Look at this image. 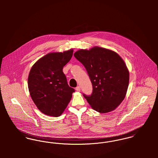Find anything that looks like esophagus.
Here are the masks:
<instances>
[{
    "mask_svg": "<svg viewBox=\"0 0 158 158\" xmlns=\"http://www.w3.org/2000/svg\"><path fill=\"white\" fill-rule=\"evenodd\" d=\"M75 90H77V91H78V92H80V91L81 90L80 87V86H77V87H76V88H75Z\"/></svg>",
    "mask_w": 158,
    "mask_h": 158,
    "instance_id": "34e87169",
    "label": "esophagus"
}]
</instances>
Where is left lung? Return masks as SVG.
Segmentation results:
<instances>
[{"instance_id": "left-lung-1", "label": "left lung", "mask_w": 158, "mask_h": 158, "mask_svg": "<svg viewBox=\"0 0 158 158\" xmlns=\"http://www.w3.org/2000/svg\"><path fill=\"white\" fill-rule=\"evenodd\" d=\"M74 56L86 68L92 85L90 95L83 94L92 109L100 113L114 110L125 97L129 84V71L115 52L94 47L80 49Z\"/></svg>"}]
</instances>
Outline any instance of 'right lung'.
Listing matches in <instances>:
<instances>
[{"label": "right lung", "instance_id": "right-lung-1", "mask_svg": "<svg viewBox=\"0 0 158 158\" xmlns=\"http://www.w3.org/2000/svg\"><path fill=\"white\" fill-rule=\"evenodd\" d=\"M73 52L70 49L48 53L38 60L30 71L28 86L30 96L38 110L45 115H61L75 92L68 85L63 72Z\"/></svg>", "mask_w": 158, "mask_h": 158}]
</instances>
